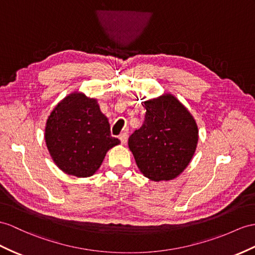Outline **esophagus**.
<instances>
[{
  "instance_id": "esophagus-1",
  "label": "esophagus",
  "mask_w": 255,
  "mask_h": 255,
  "mask_svg": "<svg viewBox=\"0 0 255 255\" xmlns=\"http://www.w3.org/2000/svg\"><path fill=\"white\" fill-rule=\"evenodd\" d=\"M119 139H120V141H121V144H127V141H128V133H122V134H120V136H119Z\"/></svg>"
}]
</instances>
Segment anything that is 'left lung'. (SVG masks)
Instances as JSON below:
<instances>
[{
	"label": "left lung",
	"mask_w": 255,
	"mask_h": 255,
	"mask_svg": "<svg viewBox=\"0 0 255 255\" xmlns=\"http://www.w3.org/2000/svg\"><path fill=\"white\" fill-rule=\"evenodd\" d=\"M141 127L129 136L136 164L151 181H170L181 174L194 156L198 128L194 118L169 94L144 102Z\"/></svg>",
	"instance_id": "1"
}]
</instances>
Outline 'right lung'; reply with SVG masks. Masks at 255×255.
<instances>
[{
    "instance_id": "1",
    "label": "right lung",
    "mask_w": 255,
    "mask_h": 255,
    "mask_svg": "<svg viewBox=\"0 0 255 255\" xmlns=\"http://www.w3.org/2000/svg\"><path fill=\"white\" fill-rule=\"evenodd\" d=\"M45 141L60 170L78 177L94 174L106 152L120 140L110 134L108 119L96 99L74 93L59 103L48 117Z\"/></svg>"
}]
</instances>
